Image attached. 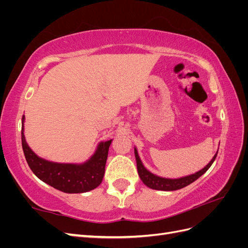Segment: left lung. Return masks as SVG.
Returning a JSON list of instances; mask_svg holds the SVG:
<instances>
[{
  "label": "left lung",
  "mask_w": 248,
  "mask_h": 248,
  "mask_svg": "<svg viewBox=\"0 0 248 248\" xmlns=\"http://www.w3.org/2000/svg\"><path fill=\"white\" fill-rule=\"evenodd\" d=\"M217 153L214 155V157L212 158V160L210 161L207 166L199 170L196 174H192L189 176L186 177H182L179 179H167V178H161L156 176L152 172H150L144 166H142V162L140 159V156L138 154L137 149L134 148V155H136V159H137V167H138V171H139V176L140 178V180L144 182L145 185H147L148 187L152 189H156V190H163V191H171V190H178L181 189L183 187L191 184L192 182L196 181L197 179H199L202 175H204L205 172L209 170V168L212 166V163L214 162Z\"/></svg>",
  "instance_id": "1"
}]
</instances>
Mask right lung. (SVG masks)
<instances>
[{
    "mask_svg": "<svg viewBox=\"0 0 248 248\" xmlns=\"http://www.w3.org/2000/svg\"><path fill=\"white\" fill-rule=\"evenodd\" d=\"M21 127V146L30 169L43 182L67 193H81L95 189L102 182L111 140L100 142L95 154L82 164L56 163L37 156L27 144Z\"/></svg>",
    "mask_w": 248,
    "mask_h": 248,
    "instance_id": "obj_1",
    "label": "right lung"
}]
</instances>
